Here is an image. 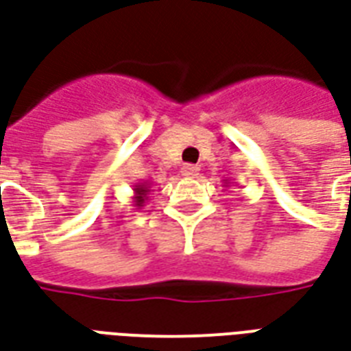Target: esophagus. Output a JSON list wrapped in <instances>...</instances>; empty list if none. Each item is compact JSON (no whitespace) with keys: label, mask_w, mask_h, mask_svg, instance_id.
<instances>
[{"label":"esophagus","mask_w":351,"mask_h":351,"mask_svg":"<svg viewBox=\"0 0 351 351\" xmlns=\"http://www.w3.org/2000/svg\"><path fill=\"white\" fill-rule=\"evenodd\" d=\"M182 175L188 176V178H195V176L199 175V167H197V165H191V163H188V165H184L182 167Z\"/></svg>","instance_id":"1"}]
</instances>
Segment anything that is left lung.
Masks as SVG:
<instances>
[{"label": "left lung", "instance_id": "8db88e82", "mask_svg": "<svg viewBox=\"0 0 351 351\" xmlns=\"http://www.w3.org/2000/svg\"><path fill=\"white\" fill-rule=\"evenodd\" d=\"M225 184H228V182H227V180H225Z\"/></svg>", "mask_w": 351, "mask_h": 351}]
</instances>
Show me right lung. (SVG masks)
<instances>
[{"mask_svg":"<svg viewBox=\"0 0 351 351\" xmlns=\"http://www.w3.org/2000/svg\"><path fill=\"white\" fill-rule=\"evenodd\" d=\"M149 193H150V184L149 182H137L134 186V206L137 210L145 206V202L149 201Z\"/></svg>","mask_w":351,"mask_h":351,"instance_id":"1","label":"right lung"}]
</instances>
